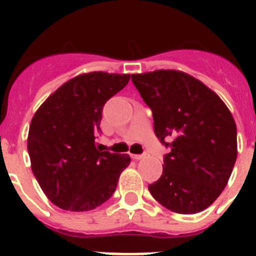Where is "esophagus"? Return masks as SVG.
Returning a JSON list of instances; mask_svg holds the SVG:
<instances>
[{
	"label": "esophagus",
	"mask_w": 256,
	"mask_h": 256,
	"mask_svg": "<svg viewBox=\"0 0 256 256\" xmlns=\"http://www.w3.org/2000/svg\"><path fill=\"white\" fill-rule=\"evenodd\" d=\"M132 160H142V158H144V154H132Z\"/></svg>",
	"instance_id": "obj_1"
}]
</instances>
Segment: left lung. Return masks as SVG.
<instances>
[{
	"label": "left lung",
	"mask_w": 256,
	"mask_h": 256,
	"mask_svg": "<svg viewBox=\"0 0 256 256\" xmlns=\"http://www.w3.org/2000/svg\"><path fill=\"white\" fill-rule=\"evenodd\" d=\"M132 81L152 108L156 138L171 148L148 191L178 214L204 210L226 187L236 160L230 110L211 88L182 72L132 74Z\"/></svg>",
	"instance_id": "left-lung-1"
}]
</instances>
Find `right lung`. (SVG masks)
Here are the masks:
<instances>
[{
	"label": "right lung",
	"mask_w": 256,
	"mask_h": 256,
	"mask_svg": "<svg viewBox=\"0 0 256 256\" xmlns=\"http://www.w3.org/2000/svg\"><path fill=\"white\" fill-rule=\"evenodd\" d=\"M128 80V74H82L57 88L34 114L28 136L32 170L60 208L92 210L114 194L130 156L102 152L96 136L104 104Z\"/></svg>",
	"instance_id": "obj_1"
}]
</instances>
